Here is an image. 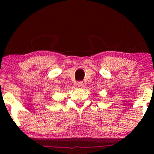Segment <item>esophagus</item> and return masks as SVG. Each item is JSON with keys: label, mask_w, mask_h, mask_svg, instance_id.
<instances>
[{"label": "esophagus", "mask_w": 154, "mask_h": 154, "mask_svg": "<svg viewBox=\"0 0 154 154\" xmlns=\"http://www.w3.org/2000/svg\"><path fill=\"white\" fill-rule=\"evenodd\" d=\"M83 85L84 83L83 82H79V83H78V86H79V87H81V88L83 87Z\"/></svg>", "instance_id": "1"}]
</instances>
